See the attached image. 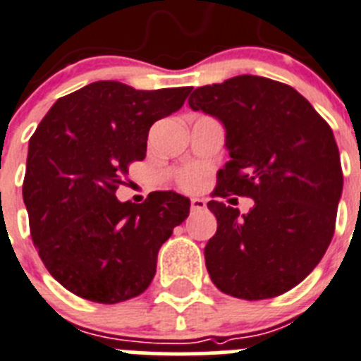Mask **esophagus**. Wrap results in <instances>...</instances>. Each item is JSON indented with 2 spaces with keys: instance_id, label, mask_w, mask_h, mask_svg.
I'll list each match as a JSON object with an SVG mask.
<instances>
[{
  "instance_id": "obj_1",
  "label": "esophagus",
  "mask_w": 361,
  "mask_h": 361,
  "mask_svg": "<svg viewBox=\"0 0 361 361\" xmlns=\"http://www.w3.org/2000/svg\"><path fill=\"white\" fill-rule=\"evenodd\" d=\"M190 210L194 212V214H196V212L207 210V201L200 200V197H194V200L190 201Z\"/></svg>"
}]
</instances>
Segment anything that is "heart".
<instances>
[{
    "label": "heart",
    "mask_w": 361,
    "mask_h": 361,
    "mask_svg": "<svg viewBox=\"0 0 361 361\" xmlns=\"http://www.w3.org/2000/svg\"><path fill=\"white\" fill-rule=\"evenodd\" d=\"M204 180V171L201 167H196V165H192V167H187V169H181L180 173L176 174V181L181 188L185 190H196Z\"/></svg>",
    "instance_id": "obj_1"
}]
</instances>
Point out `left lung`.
I'll return each instance as SVG.
<instances>
[{"label": "left lung", "mask_w": 361, "mask_h": 361, "mask_svg": "<svg viewBox=\"0 0 361 361\" xmlns=\"http://www.w3.org/2000/svg\"><path fill=\"white\" fill-rule=\"evenodd\" d=\"M188 104L226 130L231 160L212 196L255 201L244 215L208 203L217 219L204 247L210 279L247 301L285 294L317 267L335 233L343 176L331 128L290 85L252 74L197 87Z\"/></svg>", "instance_id": "obj_1"}]
</instances>
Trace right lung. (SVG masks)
<instances>
[{
	"label": "right lung",
	"mask_w": 361,
	"mask_h": 361,
	"mask_svg": "<svg viewBox=\"0 0 361 361\" xmlns=\"http://www.w3.org/2000/svg\"><path fill=\"white\" fill-rule=\"evenodd\" d=\"M190 90L94 82L60 97L32 135L23 183L32 240L73 294L116 305L153 281L158 251L190 200L158 190L140 204L121 203L116 190L128 165L146 158L153 123L180 110Z\"/></svg>",
	"instance_id": "add662e5"
}]
</instances>
